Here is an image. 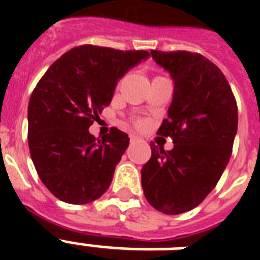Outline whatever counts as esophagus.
<instances>
[{"instance_id": "1", "label": "esophagus", "mask_w": 260, "mask_h": 260, "mask_svg": "<svg viewBox=\"0 0 260 260\" xmlns=\"http://www.w3.org/2000/svg\"><path fill=\"white\" fill-rule=\"evenodd\" d=\"M129 140H131V143L142 142V139L139 138V136H136V135H129Z\"/></svg>"}]
</instances>
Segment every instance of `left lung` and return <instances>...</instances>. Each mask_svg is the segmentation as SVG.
Segmentation results:
<instances>
[{
    "label": "left lung",
    "instance_id": "obj_1",
    "mask_svg": "<svg viewBox=\"0 0 260 260\" xmlns=\"http://www.w3.org/2000/svg\"><path fill=\"white\" fill-rule=\"evenodd\" d=\"M174 79L167 118L156 134L173 139L171 151L151 144L142 169L147 201L166 214L200 205L230 162L238 132V105L230 83L214 63L189 51H151Z\"/></svg>",
    "mask_w": 260,
    "mask_h": 260
}]
</instances>
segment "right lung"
Segmentation results:
<instances>
[{
  "label": "right lung",
  "instance_id": "1",
  "mask_svg": "<svg viewBox=\"0 0 260 260\" xmlns=\"http://www.w3.org/2000/svg\"><path fill=\"white\" fill-rule=\"evenodd\" d=\"M148 51L75 47L50 66L28 104V146L46 187L60 201L82 205L105 193L129 144L112 128L97 140L89 126L113 97L117 81Z\"/></svg>",
  "mask_w": 260,
  "mask_h": 260
}]
</instances>
